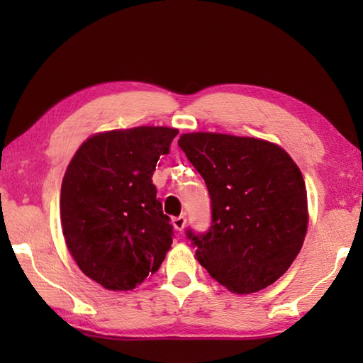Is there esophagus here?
Here are the masks:
<instances>
[{
  "label": "esophagus",
  "mask_w": 363,
  "mask_h": 363,
  "mask_svg": "<svg viewBox=\"0 0 363 363\" xmlns=\"http://www.w3.org/2000/svg\"><path fill=\"white\" fill-rule=\"evenodd\" d=\"M186 223H187L186 217H174L173 218V226L177 230H182L184 228H186Z\"/></svg>",
  "instance_id": "1"
}]
</instances>
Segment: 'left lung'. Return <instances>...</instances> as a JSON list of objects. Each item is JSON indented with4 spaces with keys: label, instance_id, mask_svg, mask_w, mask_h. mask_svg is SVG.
Returning <instances> with one entry per match:
<instances>
[{
    "label": "left lung",
    "instance_id": "1",
    "mask_svg": "<svg viewBox=\"0 0 363 363\" xmlns=\"http://www.w3.org/2000/svg\"><path fill=\"white\" fill-rule=\"evenodd\" d=\"M177 143L211 196V228L186 233L199 264L235 293L279 279L307 230V191L295 162L277 145L252 137L194 133Z\"/></svg>",
    "mask_w": 363,
    "mask_h": 363
}]
</instances>
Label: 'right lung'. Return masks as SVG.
Masks as SVG:
<instances>
[{
	"mask_svg": "<svg viewBox=\"0 0 363 363\" xmlns=\"http://www.w3.org/2000/svg\"><path fill=\"white\" fill-rule=\"evenodd\" d=\"M176 129L140 126L90 137L60 190L64 237L81 272L107 290H133L160 268L173 242L152 173Z\"/></svg>",
	"mask_w": 363,
	"mask_h": 363,
	"instance_id": "right-lung-1",
	"label": "right lung"
}]
</instances>
